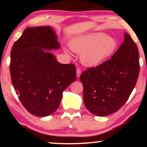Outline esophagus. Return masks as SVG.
Returning a JSON list of instances; mask_svg holds the SVG:
<instances>
[{
    "instance_id": "obj_1",
    "label": "esophagus",
    "mask_w": 147,
    "mask_h": 147,
    "mask_svg": "<svg viewBox=\"0 0 147 147\" xmlns=\"http://www.w3.org/2000/svg\"><path fill=\"white\" fill-rule=\"evenodd\" d=\"M81 69H80V68H78L77 69H76V74H77V78H80V75H81Z\"/></svg>"
}]
</instances>
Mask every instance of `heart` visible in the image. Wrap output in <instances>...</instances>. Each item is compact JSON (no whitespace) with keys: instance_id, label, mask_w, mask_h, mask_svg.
<instances>
[{"instance_id":"b5f03b06","label":"heart","mask_w":147,"mask_h":147,"mask_svg":"<svg viewBox=\"0 0 147 147\" xmlns=\"http://www.w3.org/2000/svg\"><path fill=\"white\" fill-rule=\"evenodd\" d=\"M117 43L111 36L102 33H92L74 37L69 47L74 53L80 54L84 65L95 67L110 57L116 50Z\"/></svg>"}]
</instances>
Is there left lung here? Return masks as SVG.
I'll use <instances>...</instances> for the list:
<instances>
[{
    "label": "left lung",
    "mask_w": 147,
    "mask_h": 147,
    "mask_svg": "<svg viewBox=\"0 0 147 147\" xmlns=\"http://www.w3.org/2000/svg\"><path fill=\"white\" fill-rule=\"evenodd\" d=\"M138 47L124 33L123 43L111 59L80 76L86 108L97 116L118 111L127 101L139 74Z\"/></svg>",
    "instance_id": "1"
}]
</instances>
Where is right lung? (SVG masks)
Segmentation results:
<instances>
[{"mask_svg": "<svg viewBox=\"0 0 147 147\" xmlns=\"http://www.w3.org/2000/svg\"><path fill=\"white\" fill-rule=\"evenodd\" d=\"M60 44L51 27H28L11 52L12 84L28 112L45 117L57 109L63 92L76 79L74 64L57 61L51 50Z\"/></svg>", "mask_w": 147, "mask_h": 147, "instance_id": "right-lung-1", "label": "right lung"}]
</instances>
